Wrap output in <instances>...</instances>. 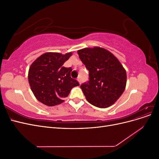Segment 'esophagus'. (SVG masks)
Returning <instances> with one entry per match:
<instances>
[{"instance_id": "obj_1", "label": "esophagus", "mask_w": 159, "mask_h": 159, "mask_svg": "<svg viewBox=\"0 0 159 159\" xmlns=\"http://www.w3.org/2000/svg\"><path fill=\"white\" fill-rule=\"evenodd\" d=\"M78 81H79V83H80V84H81V80L80 78H78Z\"/></svg>"}]
</instances>
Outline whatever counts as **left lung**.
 Segmentation results:
<instances>
[{
  "mask_svg": "<svg viewBox=\"0 0 159 159\" xmlns=\"http://www.w3.org/2000/svg\"><path fill=\"white\" fill-rule=\"evenodd\" d=\"M78 54L89 71V81L80 85L86 99L99 108L111 106L125 89V70L116 57L102 48H85Z\"/></svg>",
  "mask_w": 159,
  "mask_h": 159,
  "instance_id": "left-lung-1",
  "label": "left lung"
}]
</instances>
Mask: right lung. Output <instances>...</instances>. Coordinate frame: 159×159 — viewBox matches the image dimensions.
I'll return each mask as SVG.
<instances>
[{
    "label": "right lung",
    "instance_id": "1",
    "mask_svg": "<svg viewBox=\"0 0 159 159\" xmlns=\"http://www.w3.org/2000/svg\"><path fill=\"white\" fill-rule=\"evenodd\" d=\"M72 53L61 54L47 52L31 64L28 71V82L36 98L48 106H54L64 102L71 89L80 85L71 78V68L63 66Z\"/></svg>",
    "mask_w": 159,
    "mask_h": 159
}]
</instances>
